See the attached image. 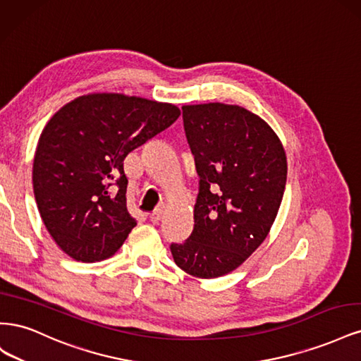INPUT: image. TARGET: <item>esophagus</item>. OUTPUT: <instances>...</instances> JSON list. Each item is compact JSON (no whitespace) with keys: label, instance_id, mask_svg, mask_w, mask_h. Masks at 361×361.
<instances>
[{"label":"esophagus","instance_id":"34e87169","mask_svg":"<svg viewBox=\"0 0 361 361\" xmlns=\"http://www.w3.org/2000/svg\"><path fill=\"white\" fill-rule=\"evenodd\" d=\"M161 216H162V211L157 209V211H154V212L149 215V220L154 223V224H158L161 221Z\"/></svg>","mask_w":361,"mask_h":361}]
</instances>
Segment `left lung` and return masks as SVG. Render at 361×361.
Returning a JSON list of instances; mask_svg holds the SVG:
<instances>
[{"label": "left lung", "instance_id": "left-lung-1", "mask_svg": "<svg viewBox=\"0 0 361 361\" xmlns=\"http://www.w3.org/2000/svg\"><path fill=\"white\" fill-rule=\"evenodd\" d=\"M199 174L194 228L171 244L176 265L199 279L236 269L265 241L286 185V154L265 120L238 105H183Z\"/></svg>", "mask_w": 361, "mask_h": 361}]
</instances>
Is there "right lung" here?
<instances>
[{
    "mask_svg": "<svg viewBox=\"0 0 361 361\" xmlns=\"http://www.w3.org/2000/svg\"><path fill=\"white\" fill-rule=\"evenodd\" d=\"M179 116L171 104L92 93L51 117L32 162V188L43 224L64 253L99 262L122 247L137 224L126 207L123 159Z\"/></svg>",
    "mask_w": 361,
    "mask_h": 361,
    "instance_id": "add662e5",
    "label": "right lung"
}]
</instances>
